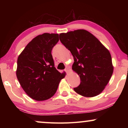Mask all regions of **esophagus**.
<instances>
[{
	"label": "esophagus",
	"instance_id": "34e87169",
	"mask_svg": "<svg viewBox=\"0 0 128 128\" xmlns=\"http://www.w3.org/2000/svg\"><path fill=\"white\" fill-rule=\"evenodd\" d=\"M64 71L66 72V73H67V74H68V73H69V72H70V70L69 69V68H66V69H65V70H64Z\"/></svg>",
	"mask_w": 128,
	"mask_h": 128
}]
</instances>
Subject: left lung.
Returning a JSON list of instances; mask_svg holds the SVG:
<instances>
[{
  "instance_id": "left-lung-1",
  "label": "left lung",
  "mask_w": 128,
  "mask_h": 128,
  "mask_svg": "<svg viewBox=\"0 0 128 128\" xmlns=\"http://www.w3.org/2000/svg\"><path fill=\"white\" fill-rule=\"evenodd\" d=\"M59 40L72 54L73 71L80 78V84L73 89L86 97L98 95L107 85L114 67L109 50L92 34L77 30L59 34Z\"/></svg>"
}]
</instances>
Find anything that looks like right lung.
<instances>
[{
    "label": "right lung",
    "mask_w": 128,
    "mask_h": 128,
    "mask_svg": "<svg viewBox=\"0 0 128 128\" xmlns=\"http://www.w3.org/2000/svg\"><path fill=\"white\" fill-rule=\"evenodd\" d=\"M58 41V34L39 35L28 44L17 59V79L26 94L36 101L52 97L65 76L55 68L51 54Z\"/></svg>",
    "instance_id": "obj_1"
}]
</instances>
